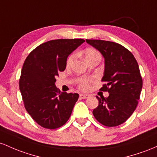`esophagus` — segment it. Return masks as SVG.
I'll return each mask as SVG.
<instances>
[{"instance_id":"obj_1","label":"esophagus","mask_w":157,"mask_h":157,"mask_svg":"<svg viewBox=\"0 0 157 157\" xmlns=\"http://www.w3.org/2000/svg\"><path fill=\"white\" fill-rule=\"evenodd\" d=\"M89 97V95L87 94H80V98H82V99H85V98H87Z\"/></svg>"}]
</instances>
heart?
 Returning <instances> with one entry per match:
<instances>
[{"instance_id":"heart-1","label":"heart","mask_w":157,"mask_h":157,"mask_svg":"<svg viewBox=\"0 0 157 157\" xmlns=\"http://www.w3.org/2000/svg\"><path fill=\"white\" fill-rule=\"evenodd\" d=\"M84 55H85V59L87 61L92 59L94 56L100 55L99 52H98L97 50H95V49L93 48H87L86 49L85 51H84ZM75 53L71 54L69 57L67 58V67H70V65L72 64L73 61L75 59ZM93 84V79L90 78H79L78 82V86L79 89L82 90H87L90 88L91 85Z\"/></svg>"}]
</instances>
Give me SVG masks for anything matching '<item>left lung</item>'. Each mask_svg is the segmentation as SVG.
Masks as SVG:
<instances>
[{"instance_id": "obj_1", "label": "left lung", "mask_w": 157, "mask_h": 157, "mask_svg": "<svg viewBox=\"0 0 157 157\" xmlns=\"http://www.w3.org/2000/svg\"><path fill=\"white\" fill-rule=\"evenodd\" d=\"M105 58V73L101 90L109 96L96 98L98 105L93 111L98 122L107 127L122 124L134 112L142 88L138 63L131 52L119 44L103 40L87 39Z\"/></svg>"}]
</instances>
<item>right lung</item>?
<instances>
[{"label": "right lung", "instance_id": "obj_1", "mask_svg": "<svg viewBox=\"0 0 157 157\" xmlns=\"http://www.w3.org/2000/svg\"><path fill=\"white\" fill-rule=\"evenodd\" d=\"M84 42L81 38L49 40L35 48L24 61L19 79L24 107L43 128H60L71 115L78 94L60 93L56 78L66 68L68 56Z\"/></svg>", "mask_w": 157, "mask_h": 157}]
</instances>
